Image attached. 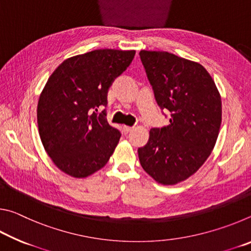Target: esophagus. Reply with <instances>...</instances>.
Listing matches in <instances>:
<instances>
[{
    "mask_svg": "<svg viewBox=\"0 0 251 251\" xmlns=\"http://www.w3.org/2000/svg\"><path fill=\"white\" fill-rule=\"evenodd\" d=\"M133 129H134V127H133V126H126V125L123 126V131H124L125 134L129 133V131H131Z\"/></svg>",
    "mask_w": 251,
    "mask_h": 251,
    "instance_id": "obj_1",
    "label": "esophagus"
}]
</instances>
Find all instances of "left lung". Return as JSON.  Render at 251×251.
I'll use <instances>...</instances> for the list:
<instances>
[{"label":"left lung","mask_w":251,"mask_h":251,"mask_svg":"<svg viewBox=\"0 0 251 251\" xmlns=\"http://www.w3.org/2000/svg\"><path fill=\"white\" fill-rule=\"evenodd\" d=\"M139 56L157 104L171 112V124L151 128L138 148L139 161L157 182L175 185L209 157L222 124V99L199 63L160 50H141Z\"/></svg>","instance_id":"left-lung-1"}]
</instances>
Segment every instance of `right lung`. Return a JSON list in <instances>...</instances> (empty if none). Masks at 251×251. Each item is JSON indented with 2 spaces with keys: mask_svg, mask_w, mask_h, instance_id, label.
I'll use <instances>...</instances> for the list:
<instances>
[{
  "mask_svg": "<svg viewBox=\"0 0 251 251\" xmlns=\"http://www.w3.org/2000/svg\"><path fill=\"white\" fill-rule=\"evenodd\" d=\"M135 50H95L65 59L45 84L37 104L41 141L53 163L84 178L104 167L121 138L108 124L107 93Z\"/></svg>",
  "mask_w": 251,
  "mask_h": 251,
  "instance_id": "obj_1",
  "label": "right lung"
}]
</instances>
